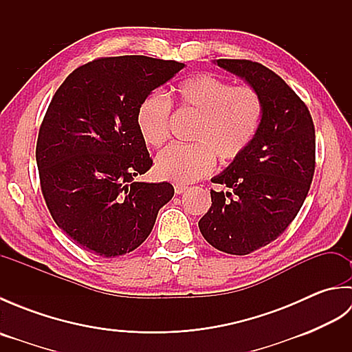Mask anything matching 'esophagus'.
<instances>
[{
    "mask_svg": "<svg viewBox=\"0 0 352 352\" xmlns=\"http://www.w3.org/2000/svg\"><path fill=\"white\" fill-rule=\"evenodd\" d=\"M174 189H175V193H178V195H182V193H184L186 190L189 189V186L182 184V183H177V184L174 186Z\"/></svg>",
    "mask_w": 352,
    "mask_h": 352,
    "instance_id": "esophagus-1",
    "label": "esophagus"
}]
</instances>
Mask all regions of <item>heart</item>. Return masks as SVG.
<instances>
[{"mask_svg":"<svg viewBox=\"0 0 352 352\" xmlns=\"http://www.w3.org/2000/svg\"><path fill=\"white\" fill-rule=\"evenodd\" d=\"M183 110L198 116L190 145H170L157 155L155 172L163 180L190 183L210 174L214 157L222 163L237 160L256 138L263 118V102L256 89L234 87L212 74H198L175 87ZM170 101L151 92L136 110V125L146 145L160 146L169 138Z\"/></svg>","mask_w":352,"mask_h":352,"instance_id":"obj_1","label":"heart"}]
</instances>
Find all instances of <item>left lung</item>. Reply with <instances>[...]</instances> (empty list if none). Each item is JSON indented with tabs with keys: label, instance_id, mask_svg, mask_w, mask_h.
<instances>
[{
	"label": "left lung",
	"instance_id": "8db88e82",
	"mask_svg": "<svg viewBox=\"0 0 352 352\" xmlns=\"http://www.w3.org/2000/svg\"><path fill=\"white\" fill-rule=\"evenodd\" d=\"M263 102V118L248 149L212 178L230 192L210 190L201 234L216 250L246 256L283 234L302 207L315 174V125L304 101L266 66L219 58Z\"/></svg>",
	"mask_w": 352,
	"mask_h": 352
}]
</instances>
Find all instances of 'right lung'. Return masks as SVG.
Segmentation results:
<instances>
[{
  "label": "right lung",
  "instance_id": "right-lung-1",
  "mask_svg": "<svg viewBox=\"0 0 352 352\" xmlns=\"http://www.w3.org/2000/svg\"><path fill=\"white\" fill-rule=\"evenodd\" d=\"M183 68L146 56L101 57L52 96L36 144L41 189L58 228L83 250L107 258L134 251L174 197L170 183L134 180L153 166L136 110Z\"/></svg>",
  "mask_w": 352,
  "mask_h": 352
}]
</instances>
